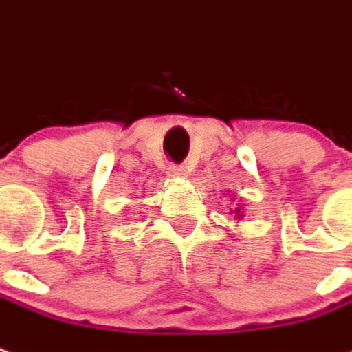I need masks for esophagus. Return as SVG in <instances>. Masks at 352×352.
<instances>
[{
	"label": "esophagus",
	"mask_w": 352,
	"mask_h": 352,
	"mask_svg": "<svg viewBox=\"0 0 352 352\" xmlns=\"http://www.w3.org/2000/svg\"><path fill=\"white\" fill-rule=\"evenodd\" d=\"M168 175L169 177L184 175V168H183V166H169V168H168Z\"/></svg>",
	"instance_id": "obj_1"
}]
</instances>
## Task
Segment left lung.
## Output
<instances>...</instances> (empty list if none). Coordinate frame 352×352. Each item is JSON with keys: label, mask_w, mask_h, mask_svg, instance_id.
Masks as SVG:
<instances>
[{"label": "left lung", "mask_w": 352, "mask_h": 352, "mask_svg": "<svg viewBox=\"0 0 352 352\" xmlns=\"http://www.w3.org/2000/svg\"><path fill=\"white\" fill-rule=\"evenodd\" d=\"M230 217L234 219V221H242V219L245 217V211L242 210V208H238V206H236V208H232V210H230Z\"/></svg>", "instance_id": "left-lung-1"}]
</instances>
